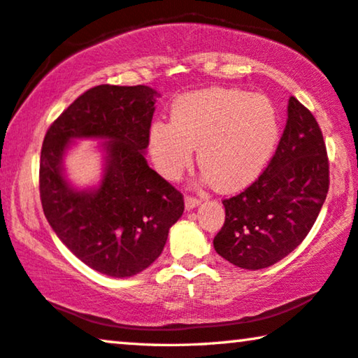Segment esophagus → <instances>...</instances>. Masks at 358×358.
Listing matches in <instances>:
<instances>
[{"instance_id": "1", "label": "esophagus", "mask_w": 358, "mask_h": 358, "mask_svg": "<svg viewBox=\"0 0 358 358\" xmlns=\"http://www.w3.org/2000/svg\"><path fill=\"white\" fill-rule=\"evenodd\" d=\"M199 204H201V199L194 198V196H185V208L188 210L194 209L196 206H199Z\"/></svg>"}]
</instances>
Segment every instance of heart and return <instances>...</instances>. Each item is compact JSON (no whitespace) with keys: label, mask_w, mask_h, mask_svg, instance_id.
<instances>
[{"label":"heart","mask_w":358,"mask_h":358,"mask_svg":"<svg viewBox=\"0 0 358 358\" xmlns=\"http://www.w3.org/2000/svg\"><path fill=\"white\" fill-rule=\"evenodd\" d=\"M280 124L273 102L240 89L210 87L181 95L172 122H154L149 150L165 178L178 180L198 149L204 178L220 191H238L273 159Z\"/></svg>","instance_id":"heart-1"}]
</instances>
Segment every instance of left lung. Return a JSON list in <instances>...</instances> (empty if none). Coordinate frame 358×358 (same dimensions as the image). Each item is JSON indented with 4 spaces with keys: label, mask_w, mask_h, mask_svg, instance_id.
Instances as JSON below:
<instances>
[{
    "label": "left lung",
    "mask_w": 358,
    "mask_h": 358,
    "mask_svg": "<svg viewBox=\"0 0 358 358\" xmlns=\"http://www.w3.org/2000/svg\"><path fill=\"white\" fill-rule=\"evenodd\" d=\"M328 189L323 133L310 110L290 97L284 134L268 169L222 201L225 222L214 238L215 251L236 268H269L308 235Z\"/></svg>",
    "instance_id": "obj_1"
}]
</instances>
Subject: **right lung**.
Segmentation results:
<instances>
[{
    "mask_svg": "<svg viewBox=\"0 0 358 358\" xmlns=\"http://www.w3.org/2000/svg\"><path fill=\"white\" fill-rule=\"evenodd\" d=\"M157 97L148 85H97L79 95L43 139L45 217L76 258L110 278L149 268L185 209L180 191L144 155ZM76 138L104 141L103 178L92 189L78 190L64 173V155Z\"/></svg>",
    "mask_w": 358,
    "mask_h": 358,
    "instance_id": "1",
    "label": "right lung"
}]
</instances>
